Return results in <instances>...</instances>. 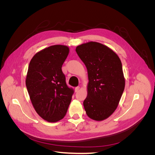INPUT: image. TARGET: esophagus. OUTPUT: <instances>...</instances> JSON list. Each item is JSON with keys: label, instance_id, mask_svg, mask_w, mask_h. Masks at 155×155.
Here are the masks:
<instances>
[{"label": "esophagus", "instance_id": "esophagus-1", "mask_svg": "<svg viewBox=\"0 0 155 155\" xmlns=\"http://www.w3.org/2000/svg\"><path fill=\"white\" fill-rule=\"evenodd\" d=\"M79 88H80V87H76L75 88V92H78L79 91Z\"/></svg>", "mask_w": 155, "mask_h": 155}]
</instances>
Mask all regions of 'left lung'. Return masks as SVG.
Instances as JSON below:
<instances>
[{"label": "left lung", "instance_id": "obj_1", "mask_svg": "<svg viewBox=\"0 0 155 155\" xmlns=\"http://www.w3.org/2000/svg\"><path fill=\"white\" fill-rule=\"evenodd\" d=\"M76 51L88 72L87 96L83 101L89 118L104 120L118 107L125 88L122 64L118 55L97 42L78 46Z\"/></svg>", "mask_w": 155, "mask_h": 155}]
</instances>
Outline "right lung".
Returning a JSON list of instances; mask_svg holds the SVG:
<instances>
[{
	"label": "right lung",
	"mask_w": 155,
	"mask_h": 155,
	"mask_svg": "<svg viewBox=\"0 0 155 155\" xmlns=\"http://www.w3.org/2000/svg\"><path fill=\"white\" fill-rule=\"evenodd\" d=\"M68 54L67 46H50L34 55L28 69L26 85L31 104L48 122L62 120L71 102L74 90L67 85L61 70Z\"/></svg>",
	"instance_id": "obj_1"
}]
</instances>
